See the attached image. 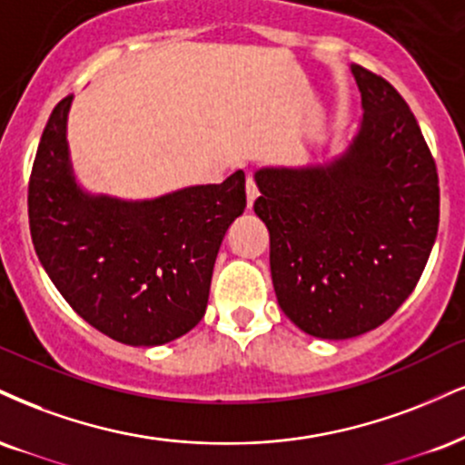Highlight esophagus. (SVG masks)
Instances as JSON below:
<instances>
[{
  "mask_svg": "<svg viewBox=\"0 0 465 465\" xmlns=\"http://www.w3.org/2000/svg\"><path fill=\"white\" fill-rule=\"evenodd\" d=\"M257 186H255V179L253 177H247V208L251 210L253 208V203H255V199H257Z\"/></svg>",
  "mask_w": 465,
  "mask_h": 465,
  "instance_id": "obj_1",
  "label": "esophagus"
}]
</instances>
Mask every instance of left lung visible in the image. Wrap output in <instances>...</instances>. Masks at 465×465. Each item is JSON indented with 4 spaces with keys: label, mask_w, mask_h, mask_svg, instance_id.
Segmentation results:
<instances>
[{
    "label": "left lung",
    "mask_w": 465,
    "mask_h": 465,
    "mask_svg": "<svg viewBox=\"0 0 465 465\" xmlns=\"http://www.w3.org/2000/svg\"><path fill=\"white\" fill-rule=\"evenodd\" d=\"M351 71L363 119L349 149L324 166L255 173L279 307L324 340L388 321L416 288L440 225L438 169L416 116L381 75Z\"/></svg>",
    "instance_id": "obj_1"
}]
</instances>
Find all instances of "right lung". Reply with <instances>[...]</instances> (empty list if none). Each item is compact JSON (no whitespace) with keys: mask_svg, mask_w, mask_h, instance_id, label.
I'll return each instance as SVG.
<instances>
[{"mask_svg":"<svg viewBox=\"0 0 465 465\" xmlns=\"http://www.w3.org/2000/svg\"><path fill=\"white\" fill-rule=\"evenodd\" d=\"M71 102L49 116L27 186L38 260L66 303L108 338L171 342L205 314L218 249L247 208L244 173L151 201L94 197L71 171Z\"/></svg>","mask_w":465,"mask_h":465,"instance_id":"1","label":"right lung"}]
</instances>
